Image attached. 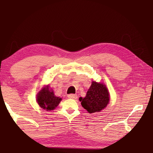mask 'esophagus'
I'll return each instance as SVG.
<instances>
[{"label": "esophagus", "instance_id": "34e87169", "mask_svg": "<svg viewBox=\"0 0 153 153\" xmlns=\"http://www.w3.org/2000/svg\"><path fill=\"white\" fill-rule=\"evenodd\" d=\"M68 98H70V99H77V95H75V94H70V95H68Z\"/></svg>", "mask_w": 153, "mask_h": 153}]
</instances>
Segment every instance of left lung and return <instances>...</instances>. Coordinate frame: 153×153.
<instances>
[{"mask_svg":"<svg viewBox=\"0 0 153 153\" xmlns=\"http://www.w3.org/2000/svg\"><path fill=\"white\" fill-rule=\"evenodd\" d=\"M110 95L106 86L102 83L93 81L85 97H80L82 106L89 113L99 112L109 103Z\"/></svg>","mask_w":153,"mask_h":153,"instance_id":"1","label":"left lung"}]
</instances>
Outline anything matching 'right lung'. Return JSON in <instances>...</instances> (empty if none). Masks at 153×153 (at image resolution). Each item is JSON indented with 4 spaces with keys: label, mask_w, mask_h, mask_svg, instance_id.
<instances>
[{
    "label": "right lung",
    "mask_w": 153,
    "mask_h": 153,
    "mask_svg": "<svg viewBox=\"0 0 153 153\" xmlns=\"http://www.w3.org/2000/svg\"><path fill=\"white\" fill-rule=\"evenodd\" d=\"M61 100L62 98L55 96L53 89H50L48 85L43 87L37 95L38 105L47 111L56 108Z\"/></svg>",
    "instance_id": "add662e5"
}]
</instances>
